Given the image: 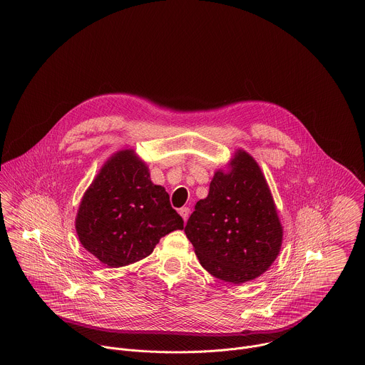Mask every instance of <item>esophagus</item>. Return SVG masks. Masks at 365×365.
Listing matches in <instances>:
<instances>
[{
  "label": "esophagus",
  "mask_w": 365,
  "mask_h": 365,
  "mask_svg": "<svg viewBox=\"0 0 365 365\" xmlns=\"http://www.w3.org/2000/svg\"><path fill=\"white\" fill-rule=\"evenodd\" d=\"M189 213H190V209L186 207V206H183L182 209H179V215L182 216V219H183L185 222L189 219Z\"/></svg>",
  "instance_id": "obj_1"
}]
</instances>
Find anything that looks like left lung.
<instances>
[{
	"instance_id": "1",
	"label": "left lung",
	"mask_w": 365,
	"mask_h": 365,
	"mask_svg": "<svg viewBox=\"0 0 365 365\" xmlns=\"http://www.w3.org/2000/svg\"><path fill=\"white\" fill-rule=\"evenodd\" d=\"M200 265L215 278L244 284L261 277L279 255L284 229L257 160L237 149L215 172L185 227Z\"/></svg>"
}]
</instances>
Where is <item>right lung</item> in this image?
Wrapping results in <instances>:
<instances>
[{
    "mask_svg": "<svg viewBox=\"0 0 365 365\" xmlns=\"http://www.w3.org/2000/svg\"><path fill=\"white\" fill-rule=\"evenodd\" d=\"M176 229H183V219L133 149H121L104 162L76 216L80 244L107 268L149 257L160 237Z\"/></svg>",
    "mask_w": 365,
    "mask_h": 365,
    "instance_id": "obj_1",
    "label": "right lung"
}]
</instances>
